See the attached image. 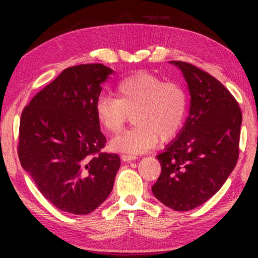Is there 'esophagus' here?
I'll return each instance as SVG.
<instances>
[{
    "mask_svg": "<svg viewBox=\"0 0 258 258\" xmlns=\"http://www.w3.org/2000/svg\"><path fill=\"white\" fill-rule=\"evenodd\" d=\"M134 159H137V157L133 155H121V160L123 161H132Z\"/></svg>",
    "mask_w": 258,
    "mask_h": 258,
    "instance_id": "esophagus-1",
    "label": "esophagus"
}]
</instances>
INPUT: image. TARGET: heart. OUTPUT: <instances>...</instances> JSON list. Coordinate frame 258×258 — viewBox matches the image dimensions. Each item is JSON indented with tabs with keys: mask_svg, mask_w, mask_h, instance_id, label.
Instances as JSON below:
<instances>
[{
	"mask_svg": "<svg viewBox=\"0 0 258 258\" xmlns=\"http://www.w3.org/2000/svg\"><path fill=\"white\" fill-rule=\"evenodd\" d=\"M189 98L177 83H165L148 73H139L121 81L117 98L102 95L95 102V115L100 125L109 133L123 130L130 115L137 125L113 138V150L141 155L163 141L176 137L184 124Z\"/></svg>",
	"mask_w": 258,
	"mask_h": 258,
	"instance_id": "heart-1",
	"label": "heart"
}]
</instances>
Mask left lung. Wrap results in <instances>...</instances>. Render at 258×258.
I'll list each match as a JSON object with an SVG mask.
<instances>
[{"label":"left lung","mask_w":258,"mask_h":258,"mask_svg":"<svg viewBox=\"0 0 258 258\" xmlns=\"http://www.w3.org/2000/svg\"><path fill=\"white\" fill-rule=\"evenodd\" d=\"M169 62L187 83L190 110L176 139L157 156L161 173L151 190L165 206L184 212L206 203L232 173L242 115L237 100L215 77L191 63Z\"/></svg>","instance_id":"left-lung-1"}]
</instances>
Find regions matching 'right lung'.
I'll use <instances>...</instances> for the list:
<instances>
[{"instance_id":"obj_1","label":"right lung","mask_w":258,"mask_h":258,"mask_svg":"<svg viewBox=\"0 0 258 258\" xmlns=\"http://www.w3.org/2000/svg\"><path fill=\"white\" fill-rule=\"evenodd\" d=\"M112 69L69 67L21 113L18 156L45 199L62 212L86 215L110 195L120 158L101 152L106 137L95 115L101 84Z\"/></svg>"}]
</instances>
